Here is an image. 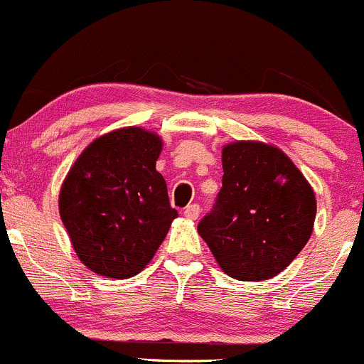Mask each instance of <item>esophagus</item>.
Instances as JSON below:
<instances>
[{
    "label": "esophagus",
    "mask_w": 364,
    "mask_h": 364,
    "mask_svg": "<svg viewBox=\"0 0 364 364\" xmlns=\"http://www.w3.org/2000/svg\"><path fill=\"white\" fill-rule=\"evenodd\" d=\"M183 215H186L187 219H191V220L198 219V215H200V205H196V203L187 205V207L183 208Z\"/></svg>",
    "instance_id": "obj_1"
}]
</instances>
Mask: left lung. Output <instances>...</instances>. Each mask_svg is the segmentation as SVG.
Returning a JSON list of instances; mask_svg holds the SVG:
<instances>
[{
    "mask_svg": "<svg viewBox=\"0 0 364 364\" xmlns=\"http://www.w3.org/2000/svg\"><path fill=\"white\" fill-rule=\"evenodd\" d=\"M223 170V187L198 233L226 275L245 282L272 279L312 235V186L280 149L263 141L228 144Z\"/></svg>",
    "mask_w": 364,
    "mask_h": 364,
    "instance_id": "8db88e82",
    "label": "left lung"
}]
</instances>
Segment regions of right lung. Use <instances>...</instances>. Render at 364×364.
Listing matches in <instances>:
<instances>
[{
	"label": "right lung",
	"mask_w": 364,
	"mask_h": 364,
	"mask_svg": "<svg viewBox=\"0 0 364 364\" xmlns=\"http://www.w3.org/2000/svg\"><path fill=\"white\" fill-rule=\"evenodd\" d=\"M161 151L156 133L122 127L96 138L70 168L59 213L78 259L98 275L140 273L178 215L156 170Z\"/></svg>",
	"instance_id": "add662e5"
}]
</instances>
